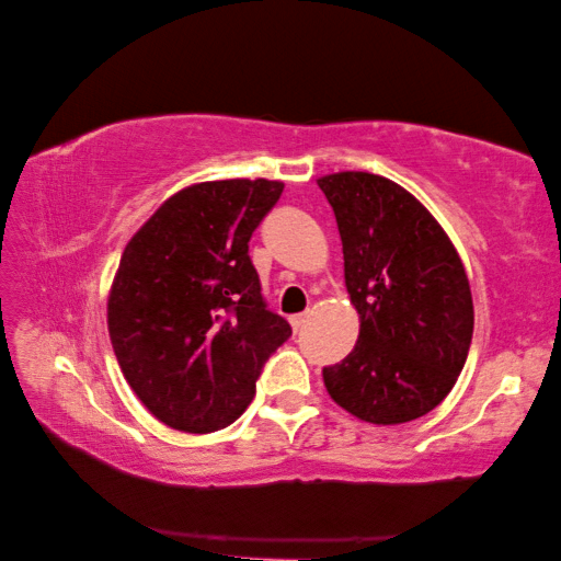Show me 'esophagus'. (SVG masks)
<instances>
[{
    "label": "esophagus",
    "mask_w": 561,
    "mask_h": 561,
    "mask_svg": "<svg viewBox=\"0 0 561 561\" xmlns=\"http://www.w3.org/2000/svg\"><path fill=\"white\" fill-rule=\"evenodd\" d=\"M308 320H310V313H298V316L290 318V325H293V330H296V333H298V330L306 328Z\"/></svg>",
    "instance_id": "esophagus-1"
}]
</instances>
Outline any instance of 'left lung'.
Segmentation results:
<instances>
[{
	"instance_id": "8db88e82",
	"label": "left lung",
	"mask_w": 561,
	"mask_h": 561,
	"mask_svg": "<svg viewBox=\"0 0 561 561\" xmlns=\"http://www.w3.org/2000/svg\"><path fill=\"white\" fill-rule=\"evenodd\" d=\"M343 241L360 335L323 367L337 405L373 425L427 415L453 390L472 343L470 283L447 233L420 201L375 173L318 179Z\"/></svg>"
}]
</instances>
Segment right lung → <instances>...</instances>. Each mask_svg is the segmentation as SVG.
<instances>
[{"instance_id": "obj_1", "label": "right lung", "mask_w": 561, "mask_h": 561, "mask_svg": "<svg viewBox=\"0 0 561 561\" xmlns=\"http://www.w3.org/2000/svg\"><path fill=\"white\" fill-rule=\"evenodd\" d=\"M280 181H206L146 220L118 263L108 337L131 390L183 433H216L243 415L263 365L290 337L268 310L248 241Z\"/></svg>"}]
</instances>
